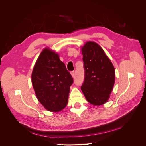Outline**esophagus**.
<instances>
[{"label":"esophagus","instance_id":"1","mask_svg":"<svg viewBox=\"0 0 146 146\" xmlns=\"http://www.w3.org/2000/svg\"><path fill=\"white\" fill-rule=\"evenodd\" d=\"M70 74H71V76L74 77L75 76V71H74V70H73V71L70 72Z\"/></svg>","mask_w":146,"mask_h":146}]
</instances>
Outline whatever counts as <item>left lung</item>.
Returning a JSON list of instances; mask_svg holds the SVG:
<instances>
[{
    "label": "left lung",
    "instance_id": "8db88e82",
    "mask_svg": "<svg viewBox=\"0 0 146 146\" xmlns=\"http://www.w3.org/2000/svg\"><path fill=\"white\" fill-rule=\"evenodd\" d=\"M82 50L85 78L81 90L90 104L102 105L108 100L114 86V66L96 42H87Z\"/></svg>",
    "mask_w": 146,
    "mask_h": 146
}]
</instances>
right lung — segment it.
<instances>
[{
  "instance_id": "obj_1",
  "label": "right lung",
  "mask_w": 146,
  "mask_h": 146,
  "mask_svg": "<svg viewBox=\"0 0 146 146\" xmlns=\"http://www.w3.org/2000/svg\"><path fill=\"white\" fill-rule=\"evenodd\" d=\"M73 82L58 55L44 49L33 68L32 82L38 100L46 110L58 112L66 107Z\"/></svg>"
}]
</instances>
